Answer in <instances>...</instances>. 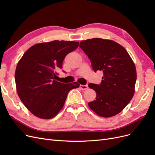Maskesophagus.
<instances>
[{
	"mask_svg": "<svg viewBox=\"0 0 155 155\" xmlns=\"http://www.w3.org/2000/svg\"><path fill=\"white\" fill-rule=\"evenodd\" d=\"M79 87L81 88V90H86V89L88 88V85H79Z\"/></svg>",
	"mask_w": 155,
	"mask_h": 155,
	"instance_id": "esophagus-1",
	"label": "esophagus"
}]
</instances>
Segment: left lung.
<instances>
[{
  "label": "left lung",
  "instance_id": "left-lung-1",
  "mask_svg": "<svg viewBox=\"0 0 155 155\" xmlns=\"http://www.w3.org/2000/svg\"><path fill=\"white\" fill-rule=\"evenodd\" d=\"M79 46L91 60L94 72L103 71L100 85L89 83L96 92L91 109L102 117H111L122 110L132 99L137 81L135 65L127 50L116 42L94 38L82 41Z\"/></svg>",
  "mask_w": 155,
  "mask_h": 155
}]
</instances>
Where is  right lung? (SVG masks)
<instances>
[{
    "label": "right lung",
    "mask_w": 155,
    "mask_h": 155,
    "mask_svg": "<svg viewBox=\"0 0 155 155\" xmlns=\"http://www.w3.org/2000/svg\"><path fill=\"white\" fill-rule=\"evenodd\" d=\"M79 42L53 41L32 46L22 55L15 70L18 96L35 116L52 118L61 110L68 92L79 87L77 82L57 81L66 55L76 50Z\"/></svg>",
    "instance_id": "obj_1"
}]
</instances>
